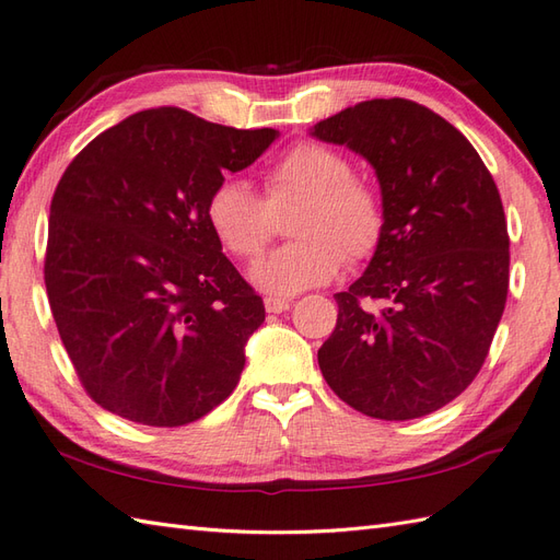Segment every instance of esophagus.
<instances>
[{
  "label": "esophagus",
  "mask_w": 560,
  "mask_h": 560,
  "mask_svg": "<svg viewBox=\"0 0 560 560\" xmlns=\"http://www.w3.org/2000/svg\"><path fill=\"white\" fill-rule=\"evenodd\" d=\"M265 307H267V312H285L291 307V301H285V298L269 295V298H265Z\"/></svg>",
  "instance_id": "obj_1"
}]
</instances>
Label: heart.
<instances>
[{"label":"heart","mask_w":560,"mask_h":560,"mask_svg":"<svg viewBox=\"0 0 560 560\" xmlns=\"http://www.w3.org/2000/svg\"><path fill=\"white\" fill-rule=\"evenodd\" d=\"M348 154L317 140H301L269 166L265 198L241 178H224L207 195L205 217L221 248L255 259L275 236L277 212L301 202L291 219L295 241L259 259L250 277L275 298L329 283L350 265L382 248L388 214L382 190L353 174Z\"/></svg>","instance_id":"b5f03b06"}]
</instances>
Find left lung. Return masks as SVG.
Segmentation results:
<instances>
[{
  "label": "left lung",
  "instance_id": "8db88e82",
  "mask_svg": "<svg viewBox=\"0 0 560 560\" xmlns=\"http://www.w3.org/2000/svg\"><path fill=\"white\" fill-rule=\"evenodd\" d=\"M312 136L360 152L388 229L365 275L336 293L317 360L331 392L376 420H415L472 384L509 295L497 184L456 126L412 100H368Z\"/></svg>",
  "mask_w": 560,
  "mask_h": 560
}]
</instances>
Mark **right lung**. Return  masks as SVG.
<instances>
[{"label": "right lung", "instance_id": "1", "mask_svg": "<svg viewBox=\"0 0 560 560\" xmlns=\"http://www.w3.org/2000/svg\"><path fill=\"white\" fill-rule=\"evenodd\" d=\"M277 138L145 109L90 140L59 178L47 298L78 382L104 410L180 427L236 388L265 303L221 253L205 202Z\"/></svg>", "mask_w": 560, "mask_h": 560}]
</instances>
